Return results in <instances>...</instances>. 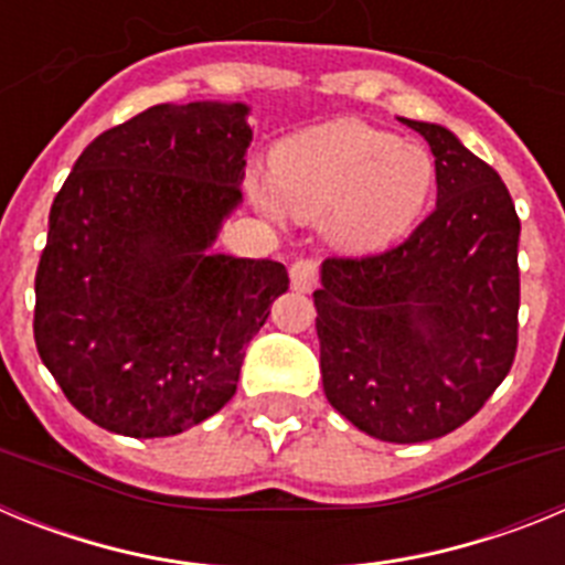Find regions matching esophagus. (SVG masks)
<instances>
[{
	"mask_svg": "<svg viewBox=\"0 0 565 565\" xmlns=\"http://www.w3.org/2000/svg\"><path fill=\"white\" fill-rule=\"evenodd\" d=\"M317 263L313 259H297L291 266V288L299 294H311L317 288Z\"/></svg>",
	"mask_w": 565,
	"mask_h": 565,
	"instance_id": "34e87169",
	"label": "esophagus"
}]
</instances>
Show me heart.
<instances>
[{"label":"heart","instance_id":"obj_1","mask_svg":"<svg viewBox=\"0 0 565 565\" xmlns=\"http://www.w3.org/2000/svg\"><path fill=\"white\" fill-rule=\"evenodd\" d=\"M436 186V163L422 143L337 118L291 135L271 152L268 178H252L259 212L322 221L339 252L373 254L422 217Z\"/></svg>","mask_w":565,"mask_h":565}]
</instances>
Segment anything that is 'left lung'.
I'll list each match as a JSON object with an SVG mask.
<instances>
[{
  "label": "left lung",
  "mask_w": 565,
  "mask_h": 565,
  "mask_svg": "<svg viewBox=\"0 0 565 565\" xmlns=\"http://www.w3.org/2000/svg\"><path fill=\"white\" fill-rule=\"evenodd\" d=\"M398 121L430 143L436 209L391 252L326 259L313 306L333 411L379 441L418 444L469 422L512 367L521 221L450 129Z\"/></svg>",
  "instance_id": "1"
}]
</instances>
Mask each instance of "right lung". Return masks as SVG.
Segmentation results:
<instances>
[{
  "label": "right lung",
  "mask_w": 565,
  "mask_h": 565,
  "mask_svg": "<svg viewBox=\"0 0 565 565\" xmlns=\"http://www.w3.org/2000/svg\"><path fill=\"white\" fill-rule=\"evenodd\" d=\"M246 118L243 102L143 109L78 154L50 206L33 337L104 430L163 438L214 416L288 291L282 263L212 252L243 203Z\"/></svg>",
  "instance_id": "right-lung-1"
}]
</instances>
